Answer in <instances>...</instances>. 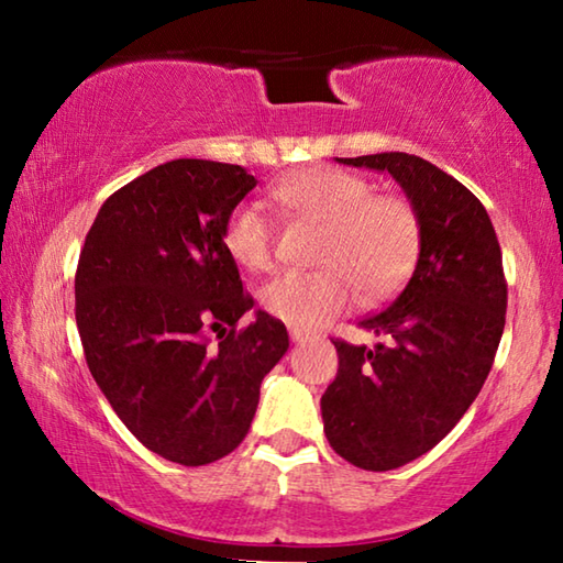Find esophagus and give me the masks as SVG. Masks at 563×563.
Masks as SVG:
<instances>
[{"label": "esophagus", "mask_w": 563, "mask_h": 563, "mask_svg": "<svg viewBox=\"0 0 563 563\" xmlns=\"http://www.w3.org/2000/svg\"><path fill=\"white\" fill-rule=\"evenodd\" d=\"M290 340H292V342H308L310 335H308V332L298 330V328H292V330H290Z\"/></svg>", "instance_id": "obj_1"}]
</instances>
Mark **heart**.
Masks as SVG:
<instances>
[{"mask_svg": "<svg viewBox=\"0 0 563 563\" xmlns=\"http://www.w3.org/2000/svg\"><path fill=\"white\" fill-rule=\"evenodd\" d=\"M273 198L292 213L325 225L312 273H280L261 290L263 310L298 330L325 325L330 318L367 298H385L407 280L422 247V223L412 201L373 194V184L352 170L305 168L280 180ZM223 245L247 273L275 263L278 231L261 203L243 201L228 216Z\"/></svg>", "mask_w": 563, "mask_h": 563, "instance_id": "obj_1", "label": "heart"}]
</instances>
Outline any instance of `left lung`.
<instances>
[{
  "instance_id": "obj_1",
  "label": "left lung",
  "mask_w": 563,
  "mask_h": 563,
  "mask_svg": "<svg viewBox=\"0 0 563 563\" xmlns=\"http://www.w3.org/2000/svg\"><path fill=\"white\" fill-rule=\"evenodd\" d=\"M338 161L387 170L422 223L412 278L360 320L383 342L332 340L338 375L320 399L332 450L387 472L440 444L479 395L507 320V278L489 216L460 180L399 151Z\"/></svg>"
}]
</instances>
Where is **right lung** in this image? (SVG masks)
Returning <instances> with one entry per match:
<instances>
[{"mask_svg":"<svg viewBox=\"0 0 563 563\" xmlns=\"http://www.w3.org/2000/svg\"><path fill=\"white\" fill-rule=\"evenodd\" d=\"M243 166L178 158L101 206L76 265V328L93 379L136 440L168 462L211 464L251 430L288 330L253 308L223 245L255 188Z\"/></svg>","mask_w":563,"mask_h":563,"instance_id":"1","label":"right lung"}]
</instances>
